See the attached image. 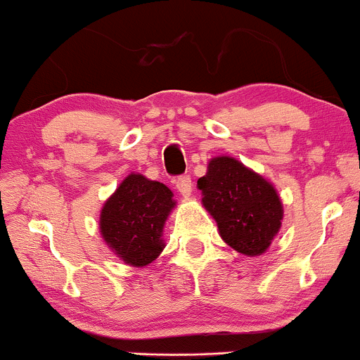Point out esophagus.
<instances>
[{
    "instance_id": "obj_1",
    "label": "esophagus",
    "mask_w": 360,
    "mask_h": 360,
    "mask_svg": "<svg viewBox=\"0 0 360 360\" xmlns=\"http://www.w3.org/2000/svg\"><path fill=\"white\" fill-rule=\"evenodd\" d=\"M175 187H176V191H179L184 197L191 195V192H192V180H191V176H188V175L179 176V179L175 180Z\"/></svg>"
}]
</instances>
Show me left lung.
Returning <instances> with one entry per match:
<instances>
[{
  "instance_id": "8db88e82",
  "label": "left lung",
  "mask_w": 360,
  "mask_h": 360,
  "mask_svg": "<svg viewBox=\"0 0 360 360\" xmlns=\"http://www.w3.org/2000/svg\"><path fill=\"white\" fill-rule=\"evenodd\" d=\"M197 187L228 245L250 257L271 245L283 219V204L268 180L235 158L218 156Z\"/></svg>"
}]
</instances>
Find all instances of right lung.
<instances>
[{
    "label": "right lung",
    "instance_id": "add662e5",
    "mask_svg": "<svg viewBox=\"0 0 360 360\" xmlns=\"http://www.w3.org/2000/svg\"><path fill=\"white\" fill-rule=\"evenodd\" d=\"M175 204L165 184L132 173L104 202L99 218L104 242L127 264L148 266L163 250V226Z\"/></svg>",
    "mask_w": 360,
    "mask_h": 360
}]
</instances>
